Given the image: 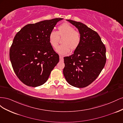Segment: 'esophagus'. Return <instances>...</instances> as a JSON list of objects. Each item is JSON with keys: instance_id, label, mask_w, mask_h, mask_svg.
<instances>
[{"instance_id": "34e87169", "label": "esophagus", "mask_w": 123, "mask_h": 123, "mask_svg": "<svg viewBox=\"0 0 123 123\" xmlns=\"http://www.w3.org/2000/svg\"><path fill=\"white\" fill-rule=\"evenodd\" d=\"M59 58H60L61 61H63V59H64V56L62 55H59Z\"/></svg>"}]
</instances>
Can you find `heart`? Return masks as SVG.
<instances>
[{
	"label": "heart",
	"mask_w": 123,
	"mask_h": 123,
	"mask_svg": "<svg viewBox=\"0 0 123 123\" xmlns=\"http://www.w3.org/2000/svg\"><path fill=\"white\" fill-rule=\"evenodd\" d=\"M58 32L52 31L49 36V42L54 48H56L58 45L59 36H64L62 40V45L56 49V52L62 55L69 53L70 49L73 51L79 47L81 40L80 33L68 24H63L58 28Z\"/></svg>",
	"instance_id": "b5f03b06"
}]
</instances>
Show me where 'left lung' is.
<instances>
[{
	"label": "left lung",
	"mask_w": 123,
	"mask_h": 123,
	"mask_svg": "<svg viewBox=\"0 0 123 123\" xmlns=\"http://www.w3.org/2000/svg\"><path fill=\"white\" fill-rule=\"evenodd\" d=\"M67 20L79 30L81 40L74 53L64 58L63 73L72 86L86 87L98 77L105 66L106 48L97 32L80 22Z\"/></svg>",
	"instance_id": "obj_1"
}]
</instances>
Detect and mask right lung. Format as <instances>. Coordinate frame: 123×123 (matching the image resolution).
<instances>
[{
  "label": "right lung",
  "mask_w": 123,
  "mask_h": 123,
  "mask_svg": "<svg viewBox=\"0 0 123 123\" xmlns=\"http://www.w3.org/2000/svg\"><path fill=\"white\" fill-rule=\"evenodd\" d=\"M56 18L25 25L16 34L10 50L14 71L22 82L36 87L45 83L59 62V55L49 42Z\"/></svg>",
  "instance_id": "right-lung-1"
}]
</instances>
